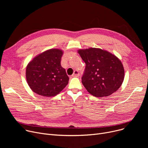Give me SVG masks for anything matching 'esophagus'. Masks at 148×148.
I'll list each match as a JSON object with an SVG mask.
<instances>
[{
    "label": "esophagus",
    "instance_id": "1",
    "mask_svg": "<svg viewBox=\"0 0 148 148\" xmlns=\"http://www.w3.org/2000/svg\"><path fill=\"white\" fill-rule=\"evenodd\" d=\"M79 75H80V73H79V71H77V70H75L72 76L75 77H77L79 76Z\"/></svg>",
    "mask_w": 148,
    "mask_h": 148
}]
</instances>
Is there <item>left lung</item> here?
I'll use <instances>...</instances> for the list:
<instances>
[{
  "label": "left lung",
  "instance_id": "left-lung-1",
  "mask_svg": "<svg viewBox=\"0 0 148 148\" xmlns=\"http://www.w3.org/2000/svg\"><path fill=\"white\" fill-rule=\"evenodd\" d=\"M86 64L82 82L93 96H109L117 90L124 79L121 61L110 52L89 48L78 51Z\"/></svg>",
  "mask_w": 148,
  "mask_h": 148
}]
</instances>
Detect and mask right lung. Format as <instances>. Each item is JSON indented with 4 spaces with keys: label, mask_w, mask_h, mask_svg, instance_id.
<instances>
[{
    "label": "right lung",
    "mask_w": 148,
    "mask_h": 148,
    "mask_svg": "<svg viewBox=\"0 0 148 148\" xmlns=\"http://www.w3.org/2000/svg\"><path fill=\"white\" fill-rule=\"evenodd\" d=\"M63 51L53 49L36 56L26 67L28 85L36 94L47 97L55 96L69 82L65 68L60 65Z\"/></svg>",
    "instance_id": "1"
}]
</instances>
